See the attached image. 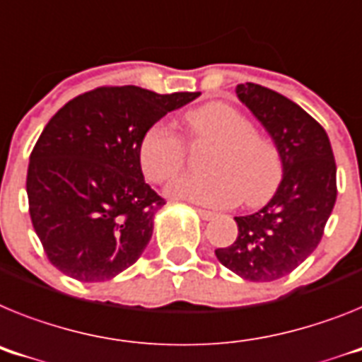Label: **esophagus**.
I'll use <instances>...</instances> for the list:
<instances>
[{
    "label": "esophagus",
    "mask_w": 362,
    "mask_h": 362,
    "mask_svg": "<svg viewBox=\"0 0 362 362\" xmlns=\"http://www.w3.org/2000/svg\"><path fill=\"white\" fill-rule=\"evenodd\" d=\"M196 212H197V214H199V216H202L203 219H206V221H209V219H214V218H216L214 212L205 211V209H196Z\"/></svg>",
    "instance_id": "esophagus-1"
}]
</instances>
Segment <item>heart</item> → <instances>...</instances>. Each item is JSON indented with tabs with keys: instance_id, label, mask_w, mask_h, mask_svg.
<instances>
[{
	"instance_id": "heart-1",
	"label": "heart",
	"mask_w": 362,
	"mask_h": 362,
	"mask_svg": "<svg viewBox=\"0 0 362 362\" xmlns=\"http://www.w3.org/2000/svg\"><path fill=\"white\" fill-rule=\"evenodd\" d=\"M192 144H212L209 175H183L166 188L172 199L225 209L242 202L249 206L269 202L284 179V160L273 141L255 132V124L225 102H209L185 115ZM187 160L183 139L163 124H153L139 141V166L151 183H166Z\"/></svg>"
}]
</instances>
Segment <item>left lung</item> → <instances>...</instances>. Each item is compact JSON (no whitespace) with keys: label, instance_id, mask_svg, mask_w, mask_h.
Segmentation results:
<instances>
[{"label":"left lung","instance_id":"obj_1","mask_svg":"<svg viewBox=\"0 0 362 362\" xmlns=\"http://www.w3.org/2000/svg\"><path fill=\"white\" fill-rule=\"evenodd\" d=\"M238 98L269 132L284 160V179L262 211L238 216L233 245L218 260L251 282H273L317 249L337 199V166L326 129L298 104L245 82Z\"/></svg>","mask_w":362,"mask_h":362}]
</instances>
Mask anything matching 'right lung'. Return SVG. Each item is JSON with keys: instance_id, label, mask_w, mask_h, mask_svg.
I'll use <instances>...</instances> for the list:
<instances>
[{"instance_id": "right-lung-1", "label": "right lung", "mask_w": 362, "mask_h": 362, "mask_svg": "<svg viewBox=\"0 0 362 362\" xmlns=\"http://www.w3.org/2000/svg\"><path fill=\"white\" fill-rule=\"evenodd\" d=\"M199 95L102 86L54 113L30 151L27 196L34 230L58 271L104 282L139 260L165 205L144 181L139 141Z\"/></svg>"}]
</instances>
